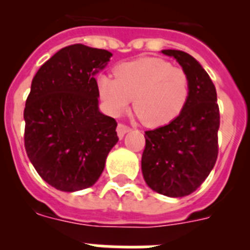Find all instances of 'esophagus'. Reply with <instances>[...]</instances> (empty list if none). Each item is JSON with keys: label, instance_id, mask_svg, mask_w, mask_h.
I'll return each instance as SVG.
<instances>
[{"label": "esophagus", "instance_id": "obj_1", "mask_svg": "<svg viewBox=\"0 0 250 250\" xmlns=\"http://www.w3.org/2000/svg\"><path fill=\"white\" fill-rule=\"evenodd\" d=\"M130 127L127 126V125H124V124H119L118 127H116V131H118V136L120 139L124 138V135L126 134V132L130 131Z\"/></svg>", "mask_w": 250, "mask_h": 250}]
</instances>
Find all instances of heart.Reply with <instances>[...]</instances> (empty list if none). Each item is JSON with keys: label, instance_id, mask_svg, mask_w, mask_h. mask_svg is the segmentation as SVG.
<instances>
[{"label": "heart", "instance_id": "obj_1", "mask_svg": "<svg viewBox=\"0 0 250 250\" xmlns=\"http://www.w3.org/2000/svg\"><path fill=\"white\" fill-rule=\"evenodd\" d=\"M114 74L116 79L100 75L96 80L106 110L119 116L134 98V110L149 127L163 126L178 118L190 94L187 72L158 57L119 63Z\"/></svg>", "mask_w": 250, "mask_h": 250}]
</instances>
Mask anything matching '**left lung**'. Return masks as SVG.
<instances>
[{"label": "left lung", "mask_w": 250, "mask_h": 250, "mask_svg": "<svg viewBox=\"0 0 250 250\" xmlns=\"http://www.w3.org/2000/svg\"><path fill=\"white\" fill-rule=\"evenodd\" d=\"M174 57L190 80V94L178 118L145 131L141 170L152 190L180 198L203 184L218 158L220 115L216 90L198 61L184 51L163 50Z\"/></svg>", "instance_id": "8db88e82"}]
</instances>
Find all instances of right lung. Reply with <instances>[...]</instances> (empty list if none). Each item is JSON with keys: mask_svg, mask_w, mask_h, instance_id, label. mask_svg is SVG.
Wrapping results in <instances>:
<instances>
[{"mask_svg": "<svg viewBox=\"0 0 250 250\" xmlns=\"http://www.w3.org/2000/svg\"><path fill=\"white\" fill-rule=\"evenodd\" d=\"M111 56L83 43L66 46L32 79L23 111L25 149L39 175L57 190L92 187L119 141L118 123L99 110L95 79Z\"/></svg>", "mask_w": 250, "mask_h": 250, "instance_id": "add662e5", "label": "right lung"}]
</instances>
